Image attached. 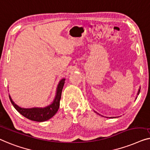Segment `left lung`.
Here are the masks:
<instances>
[{"instance_id": "8db88e82", "label": "left lung", "mask_w": 150, "mask_h": 150, "mask_svg": "<svg viewBox=\"0 0 150 150\" xmlns=\"http://www.w3.org/2000/svg\"><path fill=\"white\" fill-rule=\"evenodd\" d=\"M140 89H141V88H139V91H138V93H137V95H139V92H140Z\"/></svg>"}]
</instances>
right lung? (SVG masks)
<instances>
[{
	"instance_id": "right-lung-1",
	"label": "right lung",
	"mask_w": 150,
	"mask_h": 150,
	"mask_svg": "<svg viewBox=\"0 0 150 150\" xmlns=\"http://www.w3.org/2000/svg\"><path fill=\"white\" fill-rule=\"evenodd\" d=\"M65 79H61L57 87L56 93L53 102L45 107H33V108H22L19 107L12 100L9 95L10 100L13 105L15 109L18 111L23 116L28 119L36 122H45L52 118L56 114L60 107V100L62 95L63 86L64 85Z\"/></svg>"
}]
</instances>
